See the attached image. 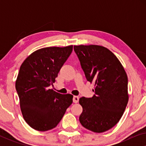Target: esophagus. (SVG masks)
Here are the masks:
<instances>
[{"instance_id":"esophagus-1","label":"esophagus","mask_w":146,"mask_h":146,"mask_svg":"<svg viewBox=\"0 0 146 146\" xmlns=\"http://www.w3.org/2000/svg\"><path fill=\"white\" fill-rule=\"evenodd\" d=\"M79 101V97L78 96H74L73 97V102L74 103H78Z\"/></svg>"}]
</instances>
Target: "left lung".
<instances>
[{
  "label": "left lung",
  "mask_w": 146,
  "mask_h": 146,
  "mask_svg": "<svg viewBox=\"0 0 146 146\" xmlns=\"http://www.w3.org/2000/svg\"><path fill=\"white\" fill-rule=\"evenodd\" d=\"M86 80L94 84L95 94L82 97V126L102 133L112 128L122 116L128 102L127 76L118 58L106 48L98 45L74 46Z\"/></svg>",
  "instance_id": "obj_1"
}]
</instances>
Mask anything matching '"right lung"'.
<instances>
[{
  "mask_svg": "<svg viewBox=\"0 0 146 146\" xmlns=\"http://www.w3.org/2000/svg\"><path fill=\"white\" fill-rule=\"evenodd\" d=\"M72 48V45L43 48L29 55L21 66L16 90L24 119L36 130L54 128L72 103V94H61L48 88Z\"/></svg>",
  "mask_w": 146,
  "mask_h": 146,
  "instance_id": "add662e5",
  "label": "right lung"
}]
</instances>
